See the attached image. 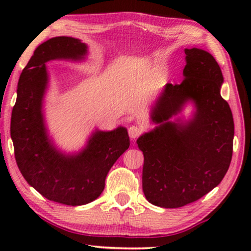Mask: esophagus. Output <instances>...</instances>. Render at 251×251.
<instances>
[{"instance_id": "obj_1", "label": "esophagus", "mask_w": 251, "mask_h": 251, "mask_svg": "<svg viewBox=\"0 0 251 251\" xmlns=\"http://www.w3.org/2000/svg\"><path fill=\"white\" fill-rule=\"evenodd\" d=\"M128 132H129V136H130V138H131L132 140H135L136 138H138V137L142 135L143 133V129L140 128V126H131L129 128V130H128Z\"/></svg>"}]
</instances>
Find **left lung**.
<instances>
[{
    "label": "left lung",
    "mask_w": 251,
    "mask_h": 251,
    "mask_svg": "<svg viewBox=\"0 0 251 251\" xmlns=\"http://www.w3.org/2000/svg\"><path fill=\"white\" fill-rule=\"evenodd\" d=\"M185 77L166 85L153 111L159 126L137 140L144 154V194L162 208L183 207L209 193L232 160L234 122L221 96V67L204 50L185 49ZM188 100L197 106L195 119L185 126L168 122Z\"/></svg>",
    "instance_id": "obj_1"
}]
</instances>
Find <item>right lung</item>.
Returning <instances> with one entry per match:
<instances>
[{"instance_id": "right-lung-1", "label": "right lung", "mask_w": 251, "mask_h": 251, "mask_svg": "<svg viewBox=\"0 0 251 251\" xmlns=\"http://www.w3.org/2000/svg\"><path fill=\"white\" fill-rule=\"evenodd\" d=\"M87 51L80 40L58 36L36 48L20 74L10 132L16 162L27 183L48 200L82 205L97 199L109 169L130 145L128 131H97L76 156H65L48 139L42 116V98L48 75L46 63L58 58L78 59Z\"/></svg>"}]
</instances>
